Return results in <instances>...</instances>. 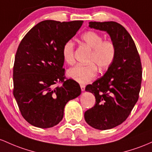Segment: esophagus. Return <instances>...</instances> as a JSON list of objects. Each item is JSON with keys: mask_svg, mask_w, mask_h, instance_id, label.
<instances>
[{"mask_svg": "<svg viewBox=\"0 0 152 152\" xmlns=\"http://www.w3.org/2000/svg\"><path fill=\"white\" fill-rule=\"evenodd\" d=\"M80 88H81L82 91H84V90H85V86L84 85H80Z\"/></svg>", "mask_w": 152, "mask_h": 152, "instance_id": "esophagus-1", "label": "esophagus"}]
</instances>
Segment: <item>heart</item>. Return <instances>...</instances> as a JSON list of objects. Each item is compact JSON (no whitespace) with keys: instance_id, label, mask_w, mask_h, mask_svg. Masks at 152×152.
<instances>
[{"instance_id":"heart-1","label":"heart","mask_w":152,"mask_h":152,"mask_svg":"<svg viewBox=\"0 0 152 152\" xmlns=\"http://www.w3.org/2000/svg\"><path fill=\"white\" fill-rule=\"evenodd\" d=\"M82 42L91 52L88 57V64H77L67 71V75L80 83H87L93 79L98 73V68L101 71L107 69L111 66L116 55V48L113 42L103 40L100 34L89 31L81 37ZM62 54L64 62L68 64L75 63V44L69 40L64 43ZM96 64L95 65L94 64Z\"/></svg>"}]
</instances>
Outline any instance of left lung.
Here are the masks:
<instances>
[{
    "instance_id": "left-lung-1",
    "label": "left lung",
    "mask_w": 152,
    "mask_h": 152,
    "mask_svg": "<svg viewBox=\"0 0 152 152\" xmlns=\"http://www.w3.org/2000/svg\"><path fill=\"white\" fill-rule=\"evenodd\" d=\"M89 26L106 31L116 48L108 71L85 88L95 97L94 106L85 112V121L94 129L107 130L121 124L130 115L139 97L142 67L135 43L122 25L90 21Z\"/></svg>"
}]
</instances>
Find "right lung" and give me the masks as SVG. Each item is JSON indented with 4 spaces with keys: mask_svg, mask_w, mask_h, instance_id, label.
<instances>
[{
    "mask_svg": "<svg viewBox=\"0 0 152 152\" xmlns=\"http://www.w3.org/2000/svg\"><path fill=\"white\" fill-rule=\"evenodd\" d=\"M83 23L41 21L18 45L13 64V95L22 116L34 126L57 125L67 102L80 95V85L64 76L62 50Z\"/></svg>",
    "mask_w": 152,
    "mask_h": 152,
    "instance_id": "add662e5",
    "label": "right lung"
}]
</instances>
